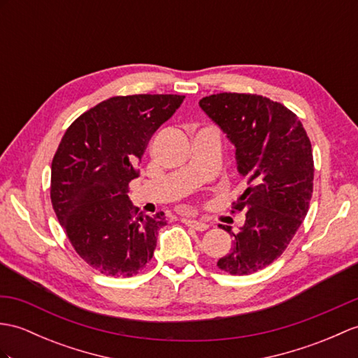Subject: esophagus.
Wrapping results in <instances>:
<instances>
[{"label": "esophagus", "instance_id": "esophagus-1", "mask_svg": "<svg viewBox=\"0 0 358 358\" xmlns=\"http://www.w3.org/2000/svg\"><path fill=\"white\" fill-rule=\"evenodd\" d=\"M182 222L186 224V226H189V227H192V229H195V230H198V231H204L207 227H209V224L207 222H204V221H196V220H181Z\"/></svg>", "mask_w": 358, "mask_h": 358}]
</instances>
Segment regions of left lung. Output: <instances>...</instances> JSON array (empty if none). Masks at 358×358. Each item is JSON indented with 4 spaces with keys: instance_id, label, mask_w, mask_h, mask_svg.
I'll return each mask as SVG.
<instances>
[{
    "instance_id": "8db88e82",
    "label": "left lung",
    "mask_w": 358,
    "mask_h": 358,
    "mask_svg": "<svg viewBox=\"0 0 358 358\" xmlns=\"http://www.w3.org/2000/svg\"><path fill=\"white\" fill-rule=\"evenodd\" d=\"M199 106L235 145L238 172L248 185L234 203V212H245L244 226L238 234L227 227L234 241L217 265L235 276L252 274L285 252L310 209L311 141L297 115L268 97L220 93Z\"/></svg>"
}]
</instances>
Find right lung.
Here are the masks:
<instances>
[{
  "instance_id": "right-lung-1",
  "label": "right lung",
  "mask_w": 358,
  "mask_h": 358,
  "mask_svg": "<svg viewBox=\"0 0 358 358\" xmlns=\"http://www.w3.org/2000/svg\"><path fill=\"white\" fill-rule=\"evenodd\" d=\"M185 96H115L74 120L52 162L50 198L76 253L106 276L143 270L166 226L163 212L138 213L128 196L149 138Z\"/></svg>"
}]
</instances>
